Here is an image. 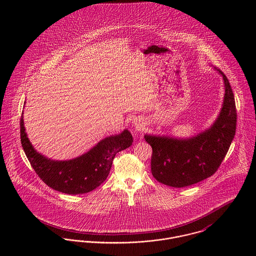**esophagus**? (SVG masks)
Returning a JSON list of instances; mask_svg holds the SVG:
<instances>
[{"label": "esophagus", "mask_w": 256, "mask_h": 256, "mask_svg": "<svg viewBox=\"0 0 256 256\" xmlns=\"http://www.w3.org/2000/svg\"><path fill=\"white\" fill-rule=\"evenodd\" d=\"M133 125L137 130H142L144 128V122L140 118H134L133 119Z\"/></svg>", "instance_id": "esophagus-1"}]
</instances>
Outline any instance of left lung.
<instances>
[{
    "label": "left lung",
    "instance_id": "left-lung-1",
    "mask_svg": "<svg viewBox=\"0 0 256 256\" xmlns=\"http://www.w3.org/2000/svg\"><path fill=\"white\" fill-rule=\"evenodd\" d=\"M215 69L222 76L224 96L210 128L188 139L145 135L152 148V174L158 182L178 188L200 182L217 172L236 134V102L228 78Z\"/></svg>",
    "mask_w": 256,
    "mask_h": 256
}]
</instances>
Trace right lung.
Returning a JSON list of instances; mask_svg holds the SVG:
<instances>
[{
  "label": "right lung",
  "instance_id": "add662e5",
  "mask_svg": "<svg viewBox=\"0 0 256 256\" xmlns=\"http://www.w3.org/2000/svg\"><path fill=\"white\" fill-rule=\"evenodd\" d=\"M20 118L22 148L36 174L54 190L66 194H84L98 187L110 174L115 154L132 145L133 137L125 129L104 138L86 154L68 160H54L38 152L32 145Z\"/></svg>",
  "mask_w": 256,
  "mask_h": 256
}]
</instances>
